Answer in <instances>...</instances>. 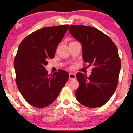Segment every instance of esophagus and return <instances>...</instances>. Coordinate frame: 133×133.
Returning <instances> with one entry per match:
<instances>
[{"instance_id": "esophagus-1", "label": "esophagus", "mask_w": 133, "mask_h": 133, "mask_svg": "<svg viewBox=\"0 0 133 133\" xmlns=\"http://www.w3.org/2000/svg\"><path fill=\"white\" fill-rule=\"evenodd\" d=\"M76 78L75 74H74L73 73H69V79L70 80H75Z\"/></svg>"}]
</instances>
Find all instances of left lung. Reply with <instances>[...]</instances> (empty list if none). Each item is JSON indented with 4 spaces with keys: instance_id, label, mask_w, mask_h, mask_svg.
Here are the masks:
<instances>
[{
    "instance_id": "left-lung-1",
    "label": "left lung",
    "mask_w": 133,
    "mask_h": 133,
    "mask_svg": "<svg viewBox=\"0 0 133 133\" xmlns=\"http://www.w3.org/2000/svg\"><path fill=\"white\" fill-rule=\"evenodd\" d=\"M69 30L82 44L83 60L94 67L89 77L82 73L76 74L79 87L76 98L84 106H102L111 97L118 84L121 61L117 48L107 35L95 28L71 25Z\"/></svg>"
}]
</instances>
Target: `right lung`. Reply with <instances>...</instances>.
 Returning a JSON list of instances; mask_svg holds the SVG:
<instances>
[{
  "instance_id": "obj_1",
  "label": "right lung",
  "mask_w": 133,
  "mask_h": 133,
  "mask_svg": "<svg viewBox=\"0 0 133 133\" xmlns=\"http://www.w3.org/2000/svg\"><path fill=\"white\" fill-rule=\"evenodd\" d=\"M69 25L46 27L26 36L19 44L14 59L16 82L29 104L38 108L48 106L59 94L69 74L58 70L48 75L45 66L55 57L57 47Z\"/></svg>"
}]
</instances>
